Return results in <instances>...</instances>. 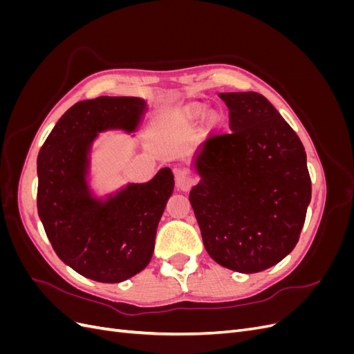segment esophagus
I'll return each mask as SVG.
<instances>
[{
    "label": "esophagus",
    "mask_w": 354,
    "mask_h": 354,
    "mask_svg": "<svg viewBox=\"0 0 354 354\" xmlns=\"http://www.w3.org/2000/svg\"><path fill=\"white\" fill-rule=\"evenodd\" d=\"M174 176H176V187L181 192H187L192 185H194V178H192L189 169L185 167H176L174 168Z\"/></svg>",
    "instance_id": "34e87169"
}]
</instances>
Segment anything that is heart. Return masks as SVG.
Masks as SVG:
<instances>
[{
    "label": "heart",
    "instance_id": "b5f03b06",
    "mask_svg": "<svg viewBox=\"0 0 354 354\" xmlns=\"http://www.w3.org/2000/svg\"><path fill=\"white\" fill-rule=\"evenodd\" d=\"M203 112H205V108H202V106H198V108H192V109L189 111V115H190L192 118H201V116L203 115ZM209 121H211V122H216V121H217V115L211 113V115H209Z\"/></svg>",
    "mask_w": 354,
    "mask_h": 354
}]
</instances>
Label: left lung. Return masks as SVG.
<instances>
[{
    "mask_svg": "<svg viewBox=\"0 0 354 354\" xmlns=\"http://www.w3.org/2000/svg\"><path fill=\"white\" fill-rule=\"evenodd\" d=\"M230 133L212 134L196 158L189 201L214 261L259 273L294 250L312 199L304 146L264 95L221 93Z\"/></svg>",
    "mask_w": 354,
    "mask_h": 354,
    "instance_id": "obj_1",
    "label": "left lung"
}]
</instances>
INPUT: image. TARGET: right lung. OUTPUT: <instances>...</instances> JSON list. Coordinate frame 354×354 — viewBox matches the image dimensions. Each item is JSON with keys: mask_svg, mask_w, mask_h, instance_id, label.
Segmentation results:
<instances>
[{"mask_svg": "<svg viewBox=\"0 0 354 354\" xmlns=\"http://www.w3.org/2000/svg\"><path fill=\"white\" fill-rule=\"evenodd\" d=\"M145 111L138 97H97L62 115L37 159V208L59 259L95 282L118 283L152 259L158 223L173 194L174 176L162 168L147 183L128 185L106 202L90 196L87 153L97 133L134 131Z\"/></svg>", "mask_w": 354, "mask_h": 354, "instance_id": "right-lung-1", "label": "right lung"}]
</instances>
